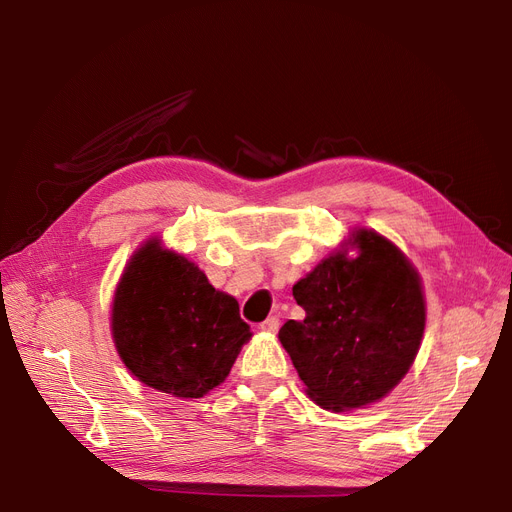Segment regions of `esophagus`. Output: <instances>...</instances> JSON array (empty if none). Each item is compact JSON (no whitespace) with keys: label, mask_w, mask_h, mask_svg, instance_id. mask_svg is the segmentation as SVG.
<instances>
[{"label":"esophagus","mask_w":512,"mask_h":512,"mask_svg":"<svg viewBox=\"0 0 512 512\" xmlns=\"http://www.w3.org/2000/svg\"><path fill=\"white\" fill-rule=\"evenodd\" d=\"M280 318H277V316H269L265 322H262L260 324V329L262 331H267V333H277V331H280Z\"/></svg>","instance_id":"esophagus-1"}]
</instances>
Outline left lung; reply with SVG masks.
I'll use <instances>...</instances> for the list:
<instances>
[{"instance_id": "obj_1", "label": "left lung", "mask_w": 512, "mask_h": 512, "mask_svg": "<svg viewBox=\"0 0 512 512\" xmlns=\"http://www.w3.org/2000/svg\"><path fill=\"white\" fill-rule=\"evenodd\" d=\"M292 294L305 318L288 320L280 342L320 408L369 406L408 374L423 342L427 307L421 275L393 241L376 230H352Z\"/></svg>"}]
</instances>
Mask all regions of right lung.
Segmentation results:
<instances>
[{
    "mask_svg": "<svg viewBox=\"0 0 512 512\" xmlns=\"http://www.w3.org/2000/svg\"><path fill=\"white\" fill-rule=\"evenodd\" d=\"M111 333L119 359L151 389L198 399L220 386L252 339L239 303L192 260L145 241L115 288Z\"/></svg>",
    "mask_w": 512,
    "mask_h": 512,
    "instance_id": "1",
    "label": "right lung"
}]
</instances>
